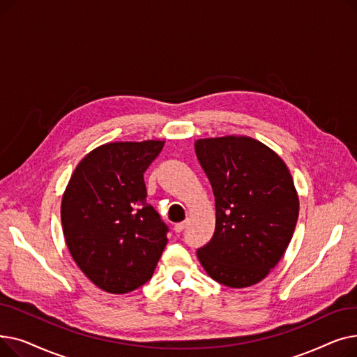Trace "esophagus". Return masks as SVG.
<instances>
[{
  "label": "esophagus",
  "instance_id": "34e87169",
  "mask_svg": "<svg viewBox=\"0 0 357 357\" xmlns=\"http://www.w3.org/2000/svg\"><path fill=\"white\" fill-rule=\"evenodd\" d=\"M186 226H188V220H185V221H182V222L175 224V231H176V233H181L182 230L186 229Z\"/></svg>",
  "mask_w": 357,
  "mask_h": 357
}]
</instances>
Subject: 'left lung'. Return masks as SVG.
<instances>
[{"instance_id":"obj_1","label":"left lung","mask_w":357,"mask_h":357,"mask_svg":"<svg viewBox=\"0 0 357 357\" xmlns=\"http://www.w3.org/2000/svg\"><path fill=\"white\" fill-rule=\"evenodd\" d=\"M195 153L215 197V231L197 255L230 288L265 279L292 238L299 199L285 162L252 137L199 139Z\"/></svg>"}]
</instances>
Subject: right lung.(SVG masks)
Here are the masks:
<instances>
[{"label": "right lung", "mask_w": 357, "mask_h": 357, "mask_svg": "<svg viewBox=\"0 0 357 357\" xmlns=\"http://www.w3.org/2000/svg\"><path fill=\"white\" fill-rule=\"evenodd\" d=\"M165 142H114L89 152L62 197L61 218L75 264L109 294L135 291L152 278L167 226L147 204L143 174Z\"/></svg>", "instance_id": "right-lung-1"}]
</instances>
